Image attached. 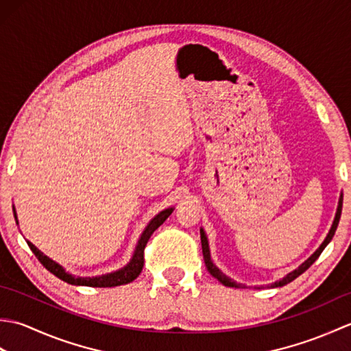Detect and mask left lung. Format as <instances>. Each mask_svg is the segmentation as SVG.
<instances>
[{
	"instance_id": "obj_1",
	"label": "left lung",
	"mask_w": 351,
	"mask_h": 351,
	"mask_svg": "<svg viewBox=\"0 0 351 351\" xmlns=\"http://www.w3.org/2000/svg\"><path fill=\"white\" fill-rule=\"evenodd\" d=\"M341 211H342V193L339 195V200H338V208H337V214H335V219H333V223H332V226H330V230H329V234L326 235V238H324V241L319 244V247L312 253V255L304 261V263H302L299 267L295 268V270H293V271H289L287 276H283L282 279H279V280H276L274 283H270V285H267L268 288H278V287H283V285H287V283H289V282H293L295 278H299V276L302 274V273H304L308 270V268L315 263L317 261V258L322 255V252L326 249V245L329 244L330 241H332V238H333V235H335V230H337V228H338V223H339V219H341ZM200 241H202V252H204V259H205V265H206V268H208V271L211 273V276H214L215 279H217L219 282H221L223 285L225 287H230V288H245V285H243V283H237L234 279H230V278H228V276L223 273L220 268L215 265L214 263H213V259H211V252H210V243H208V237H206V234H205V230L200 228Z\"/></svg>"
}]
</instances>
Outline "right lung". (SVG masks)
<instances>
[{
  "instance_id": "1",
  "label": "right lung",
  "mask_w": 351,
  "mask_h": 351,
  "mask_svg": "<svg viewBox=\"0 0 351 351\" xmlns=\"http://www.w3.org/2000/svg\"><path fill=\"white\" fill-rule=\"evenodd\" d=\"M175 208H166V210H162L161 213H158L155 215V217L147 223V226L145 228L143 232H141L136 249H134L132 253V258L130 259V263L126 264L125 267L119 268L116 271H111L107 274H101V276H92V278H80V276L75 274H71L69 271H66L64 268L56 263V261H52L51 258H48L45 253H42L39 249L36 247L33 243H28L29 249L36 255V258L40 261V264L47 268L48 271H51L54 276H57L58 279H62L64 282H68L69 285H77V287H93V288H111V287H119V285H126V283L132 282L134 279L137 278V276L141 273V268H143V263H145V247L149 241V238L154 234L155 229H158L169 215L173 213ZM13 214H14V220H16V225L18 223V215H16V210H14L13 206Z\"/></svg>"
}]
</instances>
